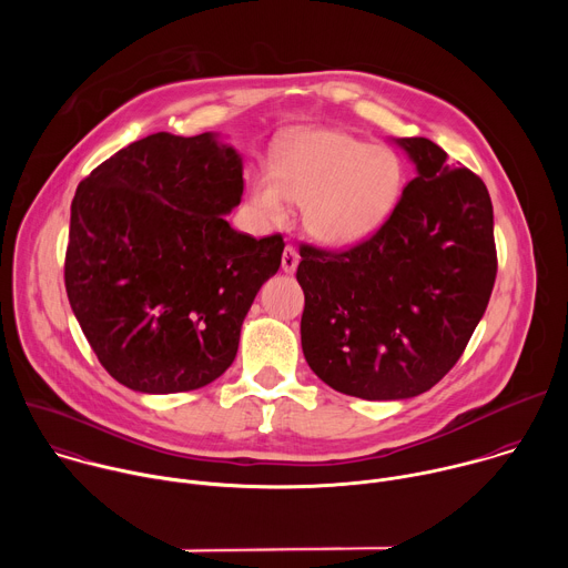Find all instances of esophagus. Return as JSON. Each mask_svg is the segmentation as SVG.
Listing matches in <instances>:
<instances>
[{"mask_svg": "<svg viewBox=\"0 0 568 568\" xmlns=\"http://www.w3.org/2000/svg\"><path fill=\"white\" fill-rule=\"evenodd\" d=\"M281 265H283V270H285L287 274H292V272L296 270V265H298V252H296L292 245H287V247L283 250Z\"/></svg>", "mask_w": 568, "mask_h": 568, "instance_id": "obj_1", "label": "esophagus"}]
</instances>
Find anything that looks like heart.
Wrapping results in <instances>:
<instances>
[{"instance_id": "obj_1", "label": "heart", "mask_w": 568, "mask_h": 568, "mask_svg": "<svg viewBox=\"0 0 568 568\" xmlns=\"http://www.w3.org/2000/svg\"><path fill=\"white\" fill-rule=\"evenodd\" d=\"M404 189L402 159L337 130H314L285 143L274 173L252 180V202L267 220H283L287 200L305 206L307 231L326 245L346 247L375 233Z\"/></svg>"}]
</instances>
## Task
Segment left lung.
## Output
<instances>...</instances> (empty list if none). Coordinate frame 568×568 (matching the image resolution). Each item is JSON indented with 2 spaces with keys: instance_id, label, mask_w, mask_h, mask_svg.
<instances>
[{
  "instance_id": "1",
  "label": "left lung",
  "mask_w": 568,
  "mask_h": 568,
  "mask_svg": "<svg viewBox=\"0 0 568 568\" xmlns=\"http://www.w3.org/2000/svg\"><path fill=\"white\" fill-rule=\"evenodd\" d=\"M416 161L388 220L346 250L301 242V346L339 393L404 399L460 359L497 278L493 200L425 136L397 141Z\"/></svg>"
}]
</instances>
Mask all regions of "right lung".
<instances>
[{"label": "right lung", "mask_w": 568, "mask_h": 568, "mask_svg": "<svg viewBox=\"0 0 568 568\" xmlns=\"http://www.w3.org/2000/svg\"><path fill=\"white\" fill-rule=\"evenodd\" d=\"M242 161L213 134L156 132L78 184L64 287L103 368L141 393H182L233 362L283 235L252 237L224 213L242 200Z\"/></svg>", "instance_id": "1"}]
</instances>
